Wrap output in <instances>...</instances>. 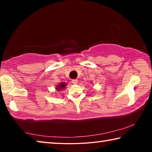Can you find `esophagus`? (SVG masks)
<instances>
[{
    "instance_id": "obj_1",
    "label": "esophagus",
    "mask_w": 152,
    "mask_h": 152,
    "mask_svg": "<svg viewBox=\"0 0 152 152\" xmlns=\"http://www.w3.org/2000/svg\"><path fill=\"white\" fill-rule=\"evenodd\" d=\"M72 83L74 84H78V80H76V79H74V80H72Z\"/></svg>"
}]
</instances>
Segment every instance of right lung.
<instances>
[{
	"label": "right lung",
	"mask_w": 152,
	"mask_h": 152,
	"mask_svg": "<svg viewBox=\"0 0 152 152\" xmlns=\"http://www.w3.org/2000/svg\"><path fill=\"white\" fill-rule=\"evenodd\" d=\"M66 82H60V83H59V84H58L57 86H56V89L58 91H62V90H64V88H66Z\"/></svg>",
	"instance_id": "add662e5"
}]
</instances>
